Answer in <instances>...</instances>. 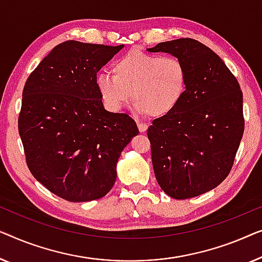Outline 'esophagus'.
Wrapping results in <instances>:
<instances>
[{
    "label": "esophagus",
    "mask_w": 262,
    "mask_h": 262,
    "mask_svg": "<svg viewBox=\"0 0 262 262\" xmlns=\"http://www.w3.org/2000/svg\"><path fill=\"white\" fill-rule=\"evenodd\" d=\"M138 128H139L140 133H145L147 130V128H148V126H147V124H145V123L138 122Z\"/></svg>",
    "instance_id": "34e87169"
}]
</instances>
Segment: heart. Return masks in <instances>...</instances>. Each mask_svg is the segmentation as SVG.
<instances>
[{
    "label": "heart",
    "mask_w": 262,
    "mask_h": 262,
    "mask_svg": "<svg viewBox=\"0 0 262 262\" xmlns=\"http://www.w3.org/2000/svg\"><path fill=\"white\" fill-rule=\"evenodd\" d=\"M112 73H98L96 86L103 104L113 113L129 102L141 114L164 117L183 101L189 71L182 59L132 50L112 64Z\"/></svg>",
    "instance_id": "heart-1"
}]
</instances>
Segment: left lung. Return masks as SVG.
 Listing matches in <instances>:
<instances>
[{
    "mask_svg": "<svg viewBox=\"0 0 262 262\" xmlns=\"http://www.w3.org/2000/svg\"><path fill=\"white\" fill-rule=\"evenodd\" d=\"M147 51L178 57L189 71L183 101L147 130L157 182L176 200L200 196L220 185L234 165L245 130L240 84L222 59L194 39Z\"/></svg>",
    "mask_w": 262,
    "mask_h": 262,
    "instance_id": "8db88e82",
    "label": "left lung"
}]
</instances>
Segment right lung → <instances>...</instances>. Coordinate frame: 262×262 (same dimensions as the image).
Returning <instances> with one entry per match:
<instances>
[{"instance_id": "add662e5", "label": "right lung", "mask_w": 262, "mask_h": 262, "mask_svg": "<svg viewBox=\"0 0 262 262\" xmlns=\"http://www.w3.org/2000/svg\"><path fill=\"white\" fill-rule=\"evenodd\" d=\"M122 47L69 40L26 80L17 120L26 164L62 200L105 196L121 152L139 134L129 115L106 112L96 86L97 72Z\"/></svg>"}]
</instances>
